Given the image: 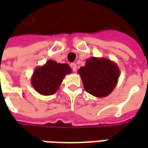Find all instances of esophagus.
I'll return each instance as SVG.
<instances>
[{"label": "esophagus", "mask_w": 148, "mask_h": 148, "mask_svg": "<svg viewBox=\"0 0 148 148\" xmlns=\"http://www.w3.org/2000/svg\"><path fill=\"white\" fill-rule=\"evenodd\" d=\"M71 66L74 72H76V71H77V65L75 64V63H71Z\"/></svg>", "instance_id": "34e87169"}]
</instances>
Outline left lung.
Wrapping results in <instances>:
<instances>
[{
	"mask_svg": "<svg viewBox=\"0 0 148 148\" xmlns=\"http://www.w3.org/2000/svg\"><path fill=\"white\" fill-rule=\"evenodd\" d=\"M85 90L97 97H105L112 92L120 77L117 64L110 59L90 57L77 71Z\"/></svg>",
	"mask_w": 148,
	"mask_h": 148,
	"instance_id": "obj_1",
	"label": "left lung"
}]
</instances>
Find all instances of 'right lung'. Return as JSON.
<instances>
[{"mask_svg": "<svg viewBox=\"0 0 148 148\" xmlns=\"http://www.w3.org/2000/svg\"><path fill=\"white\" fill-rule=\"evenodd\" d=\"M72 70L66 63H59L54 60H47L42 66H38L33 72L31 83L37 92L49 96L57 92L66 74Z\"/></svg>", "mask_w": 148, "mask_h": 148, "instance_id": "1", "label": "right lung"}]
</instances>
